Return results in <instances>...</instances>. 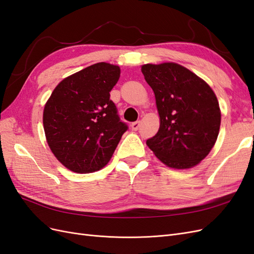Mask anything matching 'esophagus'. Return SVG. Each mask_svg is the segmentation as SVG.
<instances>
[{"label": "esophagus", "mask_w": 254, "mask_h": 254, "mask_svg": "<svg viewBox=\"0 0 254 254\" xmlns=\"http://www.w3.org/2000/svg\"><path fill=\"white\" fill-rule=\"evenodd\" d=\"M139 127H140V121L134 122L131 124V128H132V130H134V131H136V130L139 129Z\"/></svg>", "instance_id": "obj_1"}]
</instances>
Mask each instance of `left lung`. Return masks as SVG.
Here are the masks:
<instances>
[{"label": "left lung", "mask_w": 254, "mask_h": 254, "mask_svg": "<svg viewBox=\"0 0 254 254\" xmlns=\"http://www.w3.org/2000/svg\"><path fill=\"white\" fill-rule=\"evenodd\" d=\"M155 93L160 117L157 134L146 141L164 165L187 170L209 155L219 133L217 97L202 78L176 63L141 66Z\"/></svg>", "instance_id": "8db88e82"}]
</instances>
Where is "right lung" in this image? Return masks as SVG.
Listing matches in <instances>:
<instances>
[{"label": "right lung", "instance_id": "1", "mask_svg": "<svg viewBox=\"0 0 254 254\" xmlns=\"http://www.w3.org/2000/svg\"><path fill=\"white\" fill-rule=\"evenodd\" d=\"M120 75L119 65L92 64L61 80L45 103V137L54 156L67 170L93 173L112 158L127 130L110 101Z\"/></svg>", "mask_w": 254, "mask_h": 254}]
</instances>
